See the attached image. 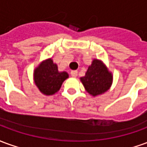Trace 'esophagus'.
<instances>
[{"label":"esophagus","instance_id":"1","mask_svg":"<svg viewBox=\"0 0 147 147\" xmlns=\"http://www.w3.org/2000/svg\"><path fill=\"white\" fill-rule=\"evenodd\" d=\"M77 74H78V71H71V76L72 77H76L77 76Z\"/></svg>","mask_w":147,"mask_h":147}]
</instances>
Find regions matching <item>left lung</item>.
<instances>
[{
  "label": "left lung",
  "mask_w": 147,
  "mask_h": 147,
  "mask_svg": "<svg viewBox=\"0 0 147 147\" xmlns=\"http://www.w3.org/2000/svg\"><path fill=\"white\" fill-rule=\"evenodd\" d=\"M85 89L90 94L97 96L107 91L113 81V76L101 61L94 60L85 76L80 78Z\"/></svg>",
  "instance_id": "1"
}]
</instances>
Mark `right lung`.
<instances>
[{
    "instance_id": "obj_1",
    "label": "right lung",
    "mask_w": 147,
    "mask_h": 147,
    "mask_svg": "<svg viewBox=\"0 0 147 147\" xmlns=\"http://www.w3.org/2000/svg\"><path fill=\"white\" fill-rule=\"evenodd\" d=\"M34 83L44 94L52 95L58 91L62 83L68 77L65 71H58L57 64L52 59L42 62L34 71Z\"/></svg>"
}]
</instances>
